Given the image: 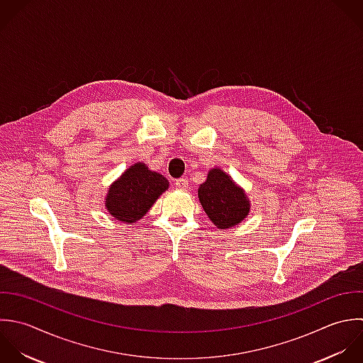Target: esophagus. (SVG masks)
Segmentation results:
<instances>
[{
  "label": "esophagus",
  "instance_id": "34e87169",
  "mask_svg": "<svg viewBox=\"0 0 363 363\" xmlns=\"http://www.w3.org/2000/svg\"><path fill=\"white\" fill-rule=\"evenodd\" d=\"M175 186L181 191H185L188 188V179L186 178H179L175 181Z\"/></svg>",
  "mask_w": 363,
  "mask_h": 363
}]
</instances>
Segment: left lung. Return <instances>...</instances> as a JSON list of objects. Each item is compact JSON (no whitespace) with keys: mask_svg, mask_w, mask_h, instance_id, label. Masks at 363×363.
Listing matches in <instances>:
<instances>
[{"mask_svg":"<svg viewBox=\"0 0 363 363\" xmlns=\"http://www.w3.org/2000/svg\"><path fill=\"white\" fill-rule=\"evenodd\" d=\"M198 196L209 219L220 229L240 223L250 209L243 189L219 168L209 171L208 179L198 189Z\"/></svg>","mask_w":363,"mask_h":363,"instance_id":"1","label":"left lung"}]
</instances>
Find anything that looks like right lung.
<instances>
[{
	"label": "right lung",
	"instance_id": "obj_1",
	"mask_svg": "<svg viewBox=\"0 0 363 363\" xmlns=\"http://www.w3.org/2000/svg\"><path fill=\"white\" fill-rule=\"evenodd\" d=\"M165 189H168L167 178L138 162L110 186L106 208L117 220L133 223L148 212Z\"/></svg>",
	"mask_w": 363,
	"mask_h": 363
}]
</instances>
